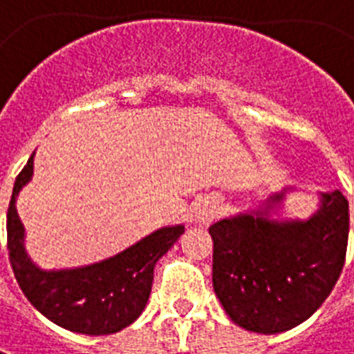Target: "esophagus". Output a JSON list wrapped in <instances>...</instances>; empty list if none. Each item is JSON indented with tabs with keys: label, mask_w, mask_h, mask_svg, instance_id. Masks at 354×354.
I'll return each mask as SVG.
<instances>
[{
	"label": "esophagus",
	"mask_w": 354,
	"mask_h": 354,
	"mask_svg": "<svg viewBox=\"0 0 354 354\" xmlns=\"http://www.w3.org/2000/svg\"><path fill=\"white\" fill-rule=\"evenodd\" d=\"M219 214V206L218 202L216 201H202L201 204H198V208H196V212H194V216H196V221L201 223V225H208V223H212L214 219L218 218Z\"/></svg>",
	"instance_id": "esophagus-1"
}]
</instances>
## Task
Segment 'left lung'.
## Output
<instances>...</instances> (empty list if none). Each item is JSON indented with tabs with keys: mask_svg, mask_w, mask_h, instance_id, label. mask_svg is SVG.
<instances>
[{
	"mask_svg": "<svg viewBox=\"0 0 354 354\" xmlns=\"http://www.w3.org/2000/svg\"><path fill=\"white\" fill-rule=\"evenodd\" d=\"M287 191L209 227L219 303L237 326L266 335L308 320L330 297L347 254V198L339 191L322 192L308 219H272Z\"/></svg>",
	"mask_w": 354,
	"mask_h": 354,
	"instance_id": "obj_1",
	"label": "left lung"
}]
</instances>
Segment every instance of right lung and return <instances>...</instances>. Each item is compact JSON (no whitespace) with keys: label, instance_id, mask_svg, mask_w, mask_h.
<instances>
[{"label":"right lung","instance_id":"right-lung-1","mask_svg":"<svg viewBox=\"0 0 354 354\" xmlns=\"http://www.w3.org/2000/svg\"><path fill=\"white\" fill-rule=\"evenodd\" d=\"M32 171L34 153L17 175L7 209L9 262L24 297L48 320L75 333L109 335L131 326L148 303L153 266L185 233V225L158 229L96 264L40 270L24 250V227L15 208L21 189L32 179Z\"/></svg>","mask_w":354,"mask_h":354}]
</instances>
